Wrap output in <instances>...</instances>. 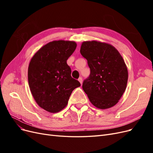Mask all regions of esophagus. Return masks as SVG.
<instances>
[{
  "label": "esophagus",
  "mask_w": 153,
  "mask_h": 153,
  "mask_svg": "<svg viewBox=\"0 0 153 153\" xmlns=\"http://www.w3.org/2000/svg\"><path fill=\"white\" fill-rule=\"evenodd\" d=\"M78 81H79V82L80 83V84H82V77H80L79 78H78Z\"/></svg>",
  "instance_id": "34e87169"
}]
</instances>
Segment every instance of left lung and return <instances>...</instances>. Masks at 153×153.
I'll return each instance as SVG.
<instances>
[{
  "mask_svg": "<svg viewBox=\"0 0 153 153\" xmlns=\"http://www.w3.org/2000/svg\"><path fill=\"white\" fill-rule=\"evenodd\" d=\"M80 53L91 71L83 82V90L96 107H112L121 99L128 82V69L121 54L111 45L96 41L83 42Z\"/></svg>",
  "mask_w": 153,
  "mask_h": 153,
  "instance_id": "1",
  "label": "left lung"
}]
</instances>
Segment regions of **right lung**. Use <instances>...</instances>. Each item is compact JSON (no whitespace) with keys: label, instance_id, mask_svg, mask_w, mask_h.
Listing matches in <instances>:
<instances>
[{"label":"right lung","instance_id":"add662e5","mask_svg":"<svg viewBox=\"0 0 153 153\" xmlns=\"http://www.w3.org/2000/svg\"><path fill=\"white\" fill-rule=\"evenodd\" d=\"M76 43L70 41H53L45 45L30 60L28 68L30 90L41 108L56 113L66 107L69 96L80 83L71 76L68 59Z\"/></svg>","mask_w":153,"mask_h":153}]
</instances>
